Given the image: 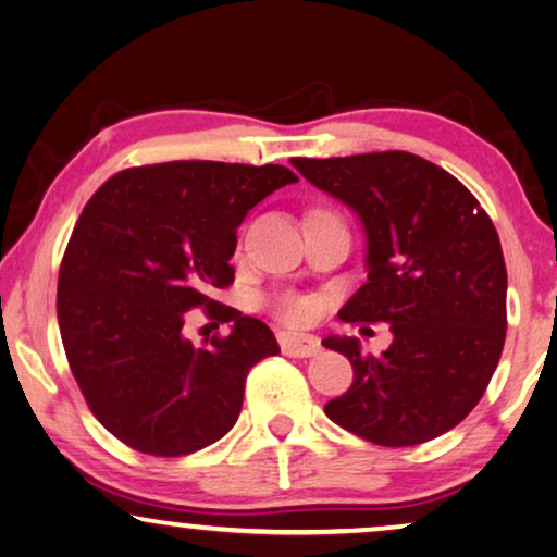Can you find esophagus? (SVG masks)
I'll return each mask as SVG.
<instances>
[{
	"label": "esophagus",
	"mask_w": 557,
	"mask_h": 557,
	"mask_svg": "<svg viewBox=\"0 0 557 557\" xmlns=\"http://www.w3.org/2000/svg\"><path fill=\"white\" fill-rule=\"evenodd\" d=\"M278 344H281V351L288 354V357H317L321 351V344L319 338L313 336H304V334H288V332H281L278 334Z\"/></svg>",
	"instance_id": "34e87169"
}]
</instances>
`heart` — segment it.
Wrapping results in <instances>:
<instances>
[{
  "instance_id": "heart-1",
  "label": "heart",
  "mask_w": 557,
  "mask_h": 557,
  "mask_svg": "<svg viewBox=\"0 0 557 557\" xmlns=\"http://www.w3.org/2000/svg\"><path fill=\"white\" fill-rule=\"evenodd\" d=\"M271 311L276 313V319L284 321V324H306L313 317V301L296 292H284L278 296H273L271 301Z\"/></svg>"
}]
</instances>
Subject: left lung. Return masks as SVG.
Wrapping results in <instances>:
<instances>
[{"label":"left lung","instance_id":"8db88e82","mask_svg":"<svg viewBox=\"0 0 557 557\" xmlns=\"http://www.w3.org/2000/svg\"><path fill=\"white\" fill-rule=\"evenodd\" d=\"M292 165L364 223L369 281L338 319L392 332L382 354L351 336L326 338L354 367L326 417L382 447L449 432L482 399L505 346L507 271L485 208L455 175L405 150Z\"/></svg>","mask_w":557,"mask_h":557}]
</instances>
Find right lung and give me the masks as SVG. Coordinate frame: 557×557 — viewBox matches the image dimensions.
<instances>
[{
	"label": "right lung",
	"mask_w": 557,
	"mask_h": 557,
	"mask_svg": "<svg viewBox=\"0 0 557 557\" xmlns=\"http://www.w3.org/2000/svg\"><path fill=\"white\" fill-rule=\"evenodd\" d=\"M296 181L284 165L173 160L120 171L87 200L60 263L58 321L87 407L123 445L183 457L236 424L248 372L278 344L213 292L233 284L246 213ZM193 308L232 334L193 347Z\"/></svg>",
	"instance_id": "right-lung-1"
}]
</instances>
